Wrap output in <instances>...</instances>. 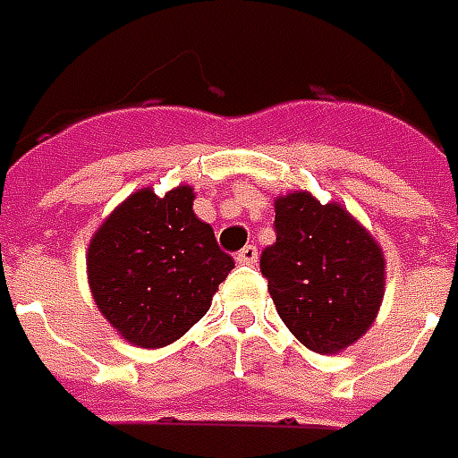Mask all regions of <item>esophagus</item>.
<instances>
[{
	"mask_svg": "<svg viewBox=\"0 0 458 458\" xmlns=\"http://www.w3.org/2000/svg\"><path fill=\"white\" fill-rule=\"evenodd\" d=\"M256 259H259V249H256L254 244H246L244 249L236 254V261H239V264H246V266L256 264Z\"/></svg>",
	"mask_w": 458,
	"mask_h": 458,
	"instance_id": "34e87169",
	"label": "esophagus"
}]
</instances>
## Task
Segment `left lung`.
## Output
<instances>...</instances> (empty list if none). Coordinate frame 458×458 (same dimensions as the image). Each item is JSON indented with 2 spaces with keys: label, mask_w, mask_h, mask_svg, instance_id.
<instances>
[{
  "label": "left lung",
  "mask_w": 458,
  "mask_h": 458,
  "mask_svg": "<svg viewBox=\"0 0 458 458\" xmlns=\"http://www.w3.org/2000/svg\"><path fill=\"white\" fill-rule=\"evenodd\" d=\"M276 244L261 274L286 327L308 350L335 355L375 323L385 298V251L340 202L288 192L274 199Z\"/></svg>",
  "instance_id": "8db88e82"
}]
</instances>
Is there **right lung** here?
<instances>
[{"instance_id": "1", "label": "right lung", "mask_w": 458, "mask_h": 458, "mask_svg": "<svg viewBox=\"0 0 458 458\" xmlns=\"http://www.w3.org/2000/svg\"><path fill=\"white\" fill-rule=\"evenodd\" d=\"M190 184L142 187L113 209L86 251L90 296L120 338L138 348L180 340L234 268L192 209Z\"/></svg>"}]
</instances>
